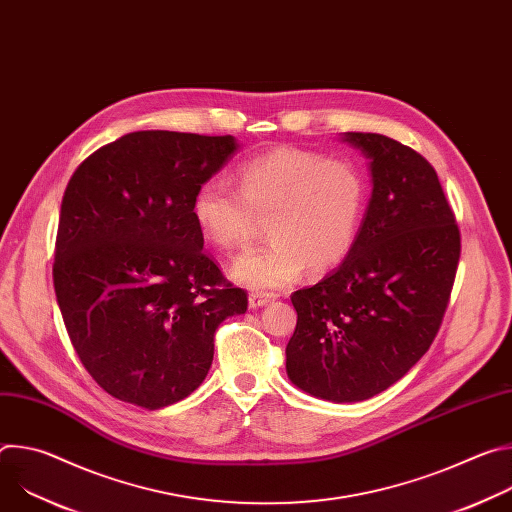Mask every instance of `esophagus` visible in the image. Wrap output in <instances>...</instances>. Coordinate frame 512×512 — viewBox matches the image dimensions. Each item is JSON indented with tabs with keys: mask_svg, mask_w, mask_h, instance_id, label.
Segmentation results:
<instances>
[{
	"mask_svg": "<svg viewBox=\"0 0 512 512\" xmlns=\"http://www.w3.org/2000/svg\"><path fill=\"white\" fill-rule=\"evenodd\" d=\"M271 300H273L271 294H259V291H255V294H249V308L257 310V308L269 304Z\"/></svg>",
	"mask_w": 512,
	"mask_h": 512,
	"instance_id": "1",
	"label": "esophagus"
}]
</instances>
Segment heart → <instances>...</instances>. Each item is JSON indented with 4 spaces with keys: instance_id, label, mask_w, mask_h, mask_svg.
Wrapping results in <instances>:
<instances>
[{
    "instance_id": "b5f03b06",
    "label": "heart",
    "mask_w": 512,
    "mask_h": 512,
    "mask_svg": "<svg viewBox=\"0 0 512 512\" xmlns=\"http://www.w3.org/2000/svg\"><path fill=\"white\" fill-rule=\"evenodd\" d=\"M237 190L218 180L200 184L192 216L218 249L249 245L265 221L269 243L245 251L231 277L257 291L294 283L304 269L324 273L352 251L369 200L364 170L348 158L281 145L243 162Z\"/></svg>"
}]
</instances>
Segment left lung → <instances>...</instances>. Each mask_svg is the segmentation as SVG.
Returning <instances> with one entry per match:
<instances>
[{"label":"left lung","mask_w":512,"mask_h":512,"mask_svg":"<svg viewBox=\"0 0 512 512\" xmlns=\"http://www.w3.org/2000/svg\"><path fill=\"white\" fill-rule=\"evenodd\" d=\"M369 158L373 194L352 251L320 283L291 294L289 381L354 403L397 383L442 326L460 261V229L431 164L407 145L348 131Z\"/></svg>","instance_id":"left-lung-1"}]
</instances>
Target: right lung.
<instances>
[{
    "label": "right lung",
    "instance_id": "add662e5",
    "mask_svg": "<svg viewBox=\"0 0 512 512\" xmlns=\"http://www.w3.org/2000/svg\"><path fill=\"white\" fill-rule=\"evenodd\" d=\"M233 135L133 131L91 154L60 204L54 291L101 389L162 409L204 381L214 332L247 294L202 251L192 198L237 152Z\"/></svg>",
    "mask_w": 512,
    "mask_h": 512
}]
</instances>
